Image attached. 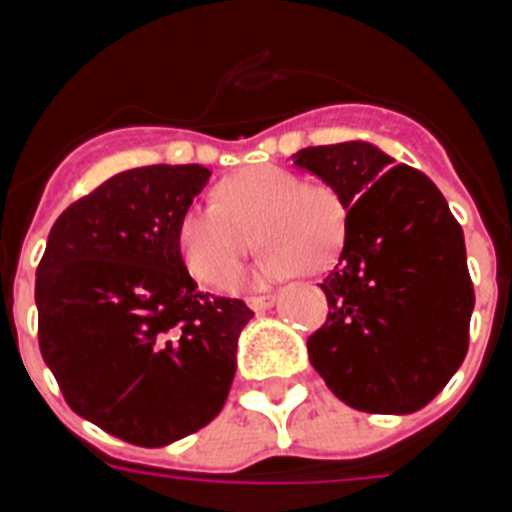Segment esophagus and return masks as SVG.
I'll return each instance as SVG.
<instances>
[{"mask_svg":"<svg viewBox=\"0 0 512 512\" xmlns=\"http://www.w3.org/2000/svg\"><path fill=\"white\" fill-rule=\"evenodd\" d=\"M274 305V295H264V297H248V307L253 312H261V310H269Z\"/></svg>","mask_w":512,"mask_h":512,"instance_id":"obj_1","label":"esophagus"}]
</instances>
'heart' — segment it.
I'll list each match as a JSON object with an SVG mask.
<instances>
[{
	"mask_svg": "<svg viewBox=\"0 0 512 512\" xmlns=\"http://www.w3.org/2000/svg\"><path fill=\"white\" fill-rule=\"evenodd\" d=\"M215 205L189 207L179 220V251L200 282L225 287L251 251L264 248L256 279L320 274L338 259L348 230L343 194L323 179L284 166H248L217 182Z\"/></svg>",
	"mask_w": 512,
	"mask_h": 512,
	"instance_id": "heart-1",
	"label": "heart"
}]
</instances>
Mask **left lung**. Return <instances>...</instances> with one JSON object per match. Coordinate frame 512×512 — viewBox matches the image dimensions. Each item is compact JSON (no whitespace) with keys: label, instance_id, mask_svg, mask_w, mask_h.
Segmentation results:
<instances>
[{"label":"left lung","instance_id":"left-lung-1","mask_svg":"<svg viewBox=\"0 0 512 512\" xmlns=\"http://www.w3.org/2000/svg\"><path fill=\"white\" fill-rule=\"evenodd\" d=\"M295 164L348 207L346 243L320 289L315 372L361 413L408 415L449 384L469 348L474 287L464 233L436 184L372 143L302 148Z\"/></svg>","mask_w":512,"mask_h":512}]
</instances>
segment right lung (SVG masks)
Wrapping results in <instances>:
<instances>
[{"instance_id":"obj_1","label":"right lung","mask_w":512,"mask_h":512,"mask_svg":"<svg viewBox=\"0 0 512 512\" xmlns=\"http://www.w3.org/2000/svg\"><path fill=\"white\" fill-rule=\"evenodd\" d=\"M210 169L140 166L76 200L53 223L35 277L38 343L76 415L158 449L225 405L253 312L200 292L179 220Z\"/></svg>"}]
</instances>
